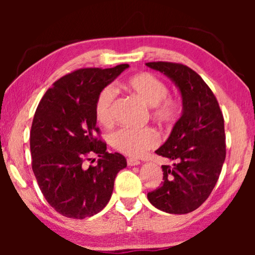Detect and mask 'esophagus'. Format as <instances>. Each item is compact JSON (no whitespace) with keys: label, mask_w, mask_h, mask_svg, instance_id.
<instances>
[{"label":"esophagus","mask_w":255,"mask_h":255,"mask_svg":"<svg viewBox=\"0 0 255 255\" xmlns=\"http://www.w3.org/2000/svg\"><path fill=\"white\" fill-rule=\"evenodd\" d=\"M127 161H128V166H137V165H139V163H140V161H139L138 159H134V158H128Z\"/></svg>","instance_id":"1"}]
</instances>
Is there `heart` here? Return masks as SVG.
Returning a JSON list of instances; mask_svg holds the SVG:
<instances>
[{
    "label": "heart",
    "instance_id": "1",
    "mask_svg": "<svg viewBox=\"0 0 255 255\" xmlns=\"http://www.w3.org/2000/svg\"><path fill=\"white\" fill-rule=\"evenodd\" d=\"M128 86L139 99L149 106L152 117L161 124L173 123L179 114V106L173 97L167 96L168 87L161 79L152 73L141 72L131 76ZM117 90L114 86H107L97 95L95 117L100 124L109 127L114 122V108ZM110 142L117 151L130 156H140L146 151L159 144V135L152 128H122L115 131Z\"/></svg>",
    "mask_w": 255,
    "mask_h": 255
}]
</instances>
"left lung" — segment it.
I'll return each instance as SVG.
<instances>
[{
  "label": "left lung",
  "mask_w": 255,
  "mask_h": 255,
  "mask_svg": "<svg viewBox=\"0 0 255 255\" xmlns=\"http://www.w3.org/2000/svg\"><path fill=\"white\" fill-rule=\"evenodd\" d=\"M146 66L168 76L180 89L183 110L170 135L155 153L172 161L161 166V186L147 194L159 210L182 215L210 196L226 155L224 117L217 99L196 72L176 62Z\"/></svg>",
  "instance_id": "8db88e82"
}]
</instances>
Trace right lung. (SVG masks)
Instances as JSON below:
<instances>
[{
    "label": "right lung",
    "mask_w": 255,
    "mask_h": 255,
    "mask_svg": "<svg viewBox=\"0 0 255 255\" xmlns=\"http://www.w3.org/2000/svg\"><path fill=\"white\" fill-rule=\"evenodd\" d=\"M128 67L76 69L57 80L38 104L30 132L32 170L48 204L65 217L83 219L102 210L117 173L127 167V159L107 152L101 140L95 102ZM93 154L100 159L87 169Z\"/></svg>",
    "instance_id": "right-lung-1"
}]
</instances>
